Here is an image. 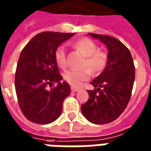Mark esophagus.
I'll return each instance as SVG.
<instances>
[{
  "mask_svg": "<svg viewBox=\"0 0 151 151\" xmlns=\"http://www.w3.org/2000/svg\"><path fill=\"white\" fill-rule=\"evenodd\" d=\"M79 90L78 89H77V88H75V87H71V91L72 92H77V91H78Z\"/></svg>",
  "mask_w": 151,
  "mask_h": 151,
  "instance_id": "1",
  "label": "esophagus"
}]
</instances>
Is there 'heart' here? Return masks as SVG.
Returning a JSON list of instances; mask_svg holds the SVG:
<instances>
[{
	"label": "heart",
	"mask_w": 151,
	"mask_h": 151,
	"mask_svg": "<svg viewBox=\"0 0 151 151\" xmlns=\"http://www.w3.org/2000/svg\"><path fill=\"white\" fill-rule=\"evenodd\" d=\"M73 46L86 56L84 67H88L92 72L95 73H100L104 69L108 62V55L104 52L98 51V47L94 41L84 38L76 41L73 43ZM55 60L60 67L65 68L66 66V49L64 46H60L56 48L55 52ZM89 70L86 69L78 71L70 69L65 73L64 78L71 86L78 87L84 81L89 79L91 75Z\"/></svg>",
	"instance_id": "obj_1"
}]
</instances>
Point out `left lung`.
<instances>
[{
    "instance_id": "8db88e82",
    "label": "left lung",
    "mask_w": 151,
    "mask_h": 151,
    "mask_svg": "<svg viewBox=\"0 0 151 151\" xmlns=\"http://www.w3.org/2000/svg\"><path fill=\"white\" fill-rule=\"evenodd\" d=\"M108 48V62L104 71L91 82L95 90L87 91L89 99L81 106L82 115L95 124L110 123L129 104L135 79V67L129 50L116 38L88 33Z\"/></svg>"
}]
</instances>
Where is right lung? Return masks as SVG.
Here are the masks:
<instances>
[{
    "label": "right lung",
    "instance_id": "add662e5",
    "mask_svg": "<svg viewBox=\"0 0 151 151\" xmlns=\"http://www.w3.org/2000/svg\"><path fill=\"white\" fill-rule=\"evenodd\" d=\"M74 33L42 32L32 38L22 51L15 73L18 104L28 120L47 124L62 111L70 86L59 73L55 60L56 48ZM56 86L50 89L53 84Z\"/></svg>",
    "mask_w": 151,
    "mask_h": 151
}]
</instances>
